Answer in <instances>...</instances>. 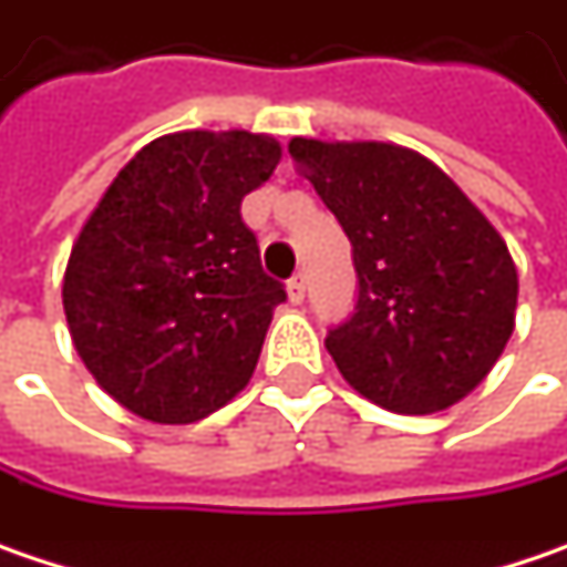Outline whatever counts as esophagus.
Here are the masks:
<instances>
[{
    "instance_id": "esophagus-1",
    "label": "esophagus",
    "mask_w": 567,
    "mask_h": 567,
    "mask_svg": "<svg viewBox=\"0 0 567 567\" xmlns=\"http://www.w3.org/2000/svg\"><path fill=\"white\" fill-rule=\"evenodd\" d=\"M287 293H290V300H293V303H303L306 274H297V277H290V284H287Z\"/></svg>"
}]
</instances>
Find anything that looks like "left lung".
I'll return each instance as SVG.
<instances>
[{
  "label": "left lung",
  "mask_w": 567,
  "mask_h": 567,
  "mask_svg": "<svg viewBox=\"0 0 567 567\" xmlns=\"http://www.w3.org/2000/svg\"><path fill=\"white\" fill-rule=\"evenodd\" d=\"M290 157L351 241L358 303L326 336L342 378L393 413L449 410L513 336L519 280L501 231L410 147L293 138Z\"/></svg>",
  "instance_id": "1"
}]
</instances>
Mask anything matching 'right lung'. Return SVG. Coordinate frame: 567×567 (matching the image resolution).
<instances>
[{"mask_svg":"<svg viewBox=\"0 0 567 567\" xmlns=\"http://www.w3.org/2000/svg\"><path fill=\"white\" fill-rule=\"evenodd\" d=\"M277 164L270 135H164L118 171L80 228L63 274L70 339L135 416L196 423L251 381L287 293L264 274L241 199Z\"/></svg>","mask_w":567,"mask_h":567,"instance_id":"right-lung-1","label":"right lung"}]
</instances>
